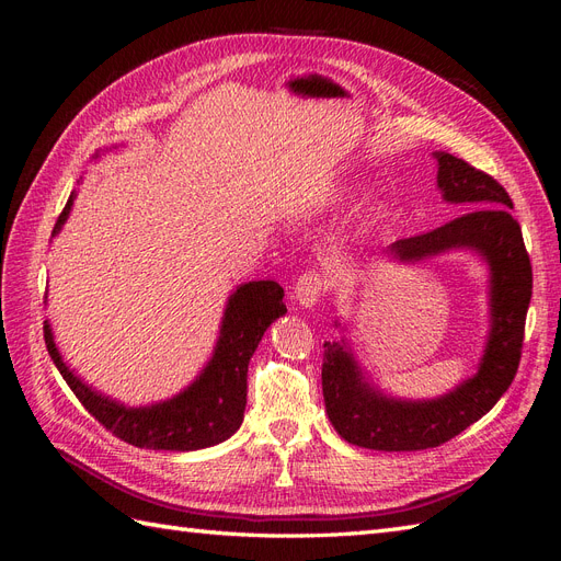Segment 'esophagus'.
I'll use <instances>...</instances> for the list:
<instances>
[{
    "label": "esophagus",
    "mask_w": 561,
    "mask_h": 561,
    "mask_svg": "<svg viewBox=\"0 0 561 561\" xmlns=\"http://www.w3.org/2000/svg\"><path fill=\"white\" fill-rule=\"evenodd\" d=\"M325 293L328 278L325 274H320L318 268H307L304 274H299L295 283V297L301 307H313V304L320 301V297H325Z\"/></svg>",
    "instance_id": "obj_1"
}]
</instances>
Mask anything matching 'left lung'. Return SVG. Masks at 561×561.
Segmentation results:
<instances>
[{"mask_svg": "<svg viewBox=\"0 0 561 561\" xmlns=\"http://www.w3.org/2000/svg\"><path fill=\"white\" fill-rule=\"evenodd\" d=\"M437 186L456 203L458 217L388 248L396 260L416 262L449 248H474L491 266V334L480 371L454 393L428 402L388 400L363 381L358 365L339 342L322 351V398L346 443L379 451H416L449 443L482 419L513 383L531 301V260L524 248L513 198L503 184L468 161L437 151Z\"/></svg>", "mask_w": 561, "mask_h": 561, "instance_id": "left-lung-1", "label": "left lung"}]
</instances>
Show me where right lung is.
I'll return each instance as SVG.
<instances>
[{
  "label": "right lung",
  "mask_w": 561,
  "mask_h": 561,
  "mask_svg": "<svg viewBox=\"0 0 561 561\" xmlns=\"http://www.w3.org/2000/svg\"><path fill=\"white\" fill-rule=\"evenodd\" d=\"M72 201L75 194L62 208L54 231L70 215ZM285 311L283 287L278 283L252 280L241 285L227 304L215 355L203 375L178 398L138 410L98 396L87 383H81L62 363L48 322H44V342L62 379L100 426L140 449L192 451L222 443L239 431L248 402L250 358L266 328Z\"/></svg>",
  "instance_id": "add662e5"
}]
</instances>
